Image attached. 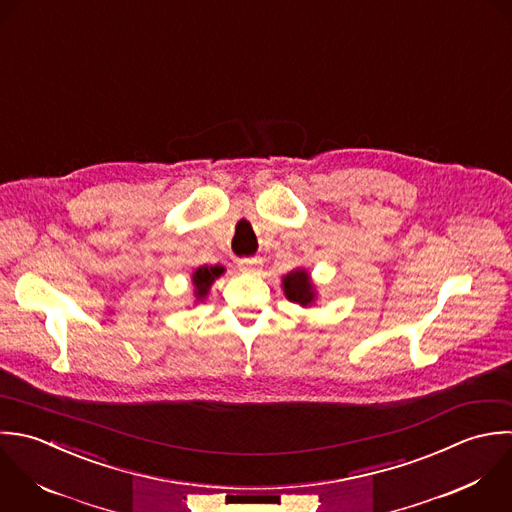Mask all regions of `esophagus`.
<instances>
[{"label": "esophagus", "instance_id": "34e87169", "mask_svg": "<svg viewBox=\"0 0 512 512\" xmlns=\"http://www.w3.org/2000/svg\"><path fill=\"white\" fill-rule=\"evenodd\" d=\"M257 265H259V259H255V257H245V259H239V261H237V267H239L243 273H255Z\"/></svg>", "mask_w": 512, "mask_h": 512}]
</instances>
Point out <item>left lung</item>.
<instances>
[{"label": "left lung", "mask_w": 512, "mask_h": 512, "mask_svg": "<svg viewBox=\"0 0 512 512\" xmlns=\"http://www.w3.org/2000/svg\"><path fill=\"white\" fill-rule=\"evenodd\" d=\"M283 291L285 297L293 303H299L301 307H309L315 303V285L311 283V277L305 269H295L283 277Z\"/></svg>", "instance_id": "obj_1"}]
</instances>
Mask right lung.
Wrapping results in <instances>:
<instances>
[{"label":"right lung","mask_w":512,"mask_h":512,"mask_svg":"<svg viewBox=\"0 0 512 512\" xmlns=\"http://www.w3.org/2000/svg\"><path fill=\"white\" fill-rule=\"evenodd\" d=\"M225 273V269L221 267V265H215V267H207V265H201V267H197L195 271H193V275H191V281H193V287H195V299L197 301H203L205 297H207V293H209V289H211V285H213V281L217 279V277H221Z\"/></svg>","instance_id":"add662e5"}]
</instances>
